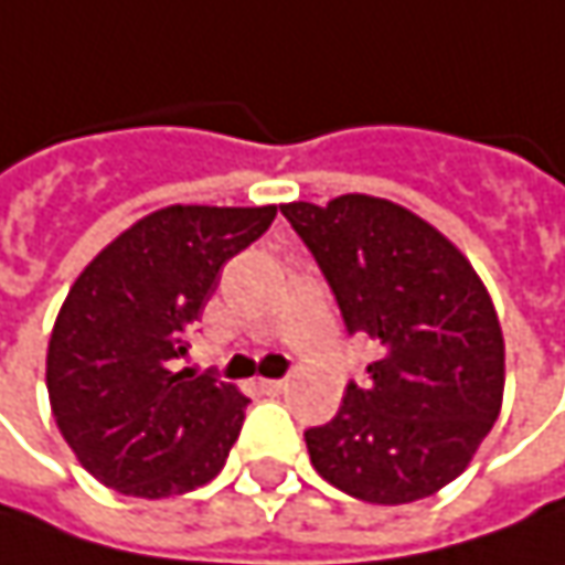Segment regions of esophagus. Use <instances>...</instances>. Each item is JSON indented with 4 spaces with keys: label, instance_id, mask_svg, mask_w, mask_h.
Masks as SVG:
<instances>
[{
    "label": "esophagus",
    "instance_id": "obj_1",
    "mask_svg": "<svg viewBox=\"0 0 565 565\" xmlns=\"http://www.w3.org/2000/svg\"><path fill=\"white\" fill-rule=\"evenodd\" d=\"M260 390L270 393V396H279V393L289 390V380H260Z\"/></svg>",
    "mask_w": 565,
    "mask_h": 565
}]
</instances>
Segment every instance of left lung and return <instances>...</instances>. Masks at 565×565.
<instances>
[{"mask_svg":"<svg viewBox=\"0 0 565 565\" xmlns=\"http://www.w3.org/2000/svg\"><path fill=\"white\" fill-rule=\"evenodd\" d=\"M279 210L327 276L349 337L380 345L337 418L305 430L311 466L364 503L437 493L466 471L503 405L507 349L481 276L444 232L383 198Z\"/></svg>","mask_w":565,"mask_h":565,"instance_id":"1","label":"left lung"}]
</instances>
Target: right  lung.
<instances>
[{"mask_svg":"<svg viewBox=\"0 0 565 565\" xmlns=\"http://www.w3.org/2000/svg\"><path fill=\"white\" fill-rule=\"evenodd\" d=\"M276 206H163L109 242L68 289L46 352L53 418L99 484L163 500L213 481L245 422L232 383L179 371L228 257Z\"/></svg>","mask_w":565,"mask_h":565,"instance_id":"add662e5","label":"right lung"}]
</instances>
